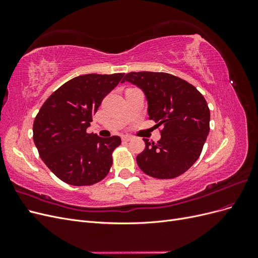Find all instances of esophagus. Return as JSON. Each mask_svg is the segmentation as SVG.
<instances>
[{
	"mask_svg": "<svg viewBox=\"0 0 258 258\" xmlns=\"http://www.w3.org/2000/svg\"><path fill=\"white\" fill-rule=\"evenodd\" d=\"M121 139H122L123 142H129L132 140V137L131 136H123Z\"/></svg>",
	"mask_w": 258,
	"mask_h": 258,
	"instance_id": "obj_1",
	"label": "esophagus"
}]
</instances>
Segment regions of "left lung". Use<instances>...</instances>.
Returning a JSON list of instances; mask_svg holds the SVG:
<instances>
[{"label": "left lung", "instance_id": "1", "mask_svg": "<svg viewBox=\"0 0 258 258\" xmlns=\"http://www.w3.org/2000/svg\"><path fill=\"white\" fill-rule=\"evenodd\" d=\"M128 82L144 93L148 118L163 126L157 143L143 139L137 156L143 172L156 178L183 174L199 158L210 131V110L204 96L186 81L159 72H131Z\"/></svg>", "mask_w": 258, "mask_h": 258}]
</instances>
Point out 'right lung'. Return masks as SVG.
I'll list each match as a JSON object with an SVG mask.
<instances>
[{"mask_svg":"<svg viewBox=\"0 0 258 258\" xmlns=\"http://www.w3.org/2000/svg\"><path fill=\"white\" fill-rule=\"evenodd\" d=\"M123 73L86 74L74 77L45 101L33 123V140L51 172L74 186L103 179L112 167V153L119 137L87 134L92 116Z\"/></svg>","mask_w":258,"mask_h":258,"instance_id":"1","label":"right lung"}]
</instances>
